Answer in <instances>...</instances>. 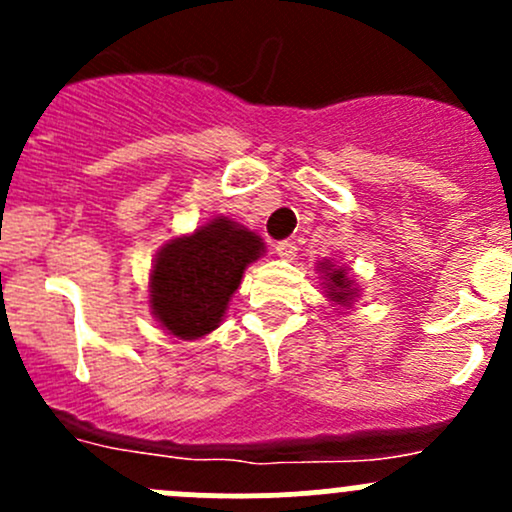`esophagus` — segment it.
I'll return each mask as SVG.
<instances>
[{
	"label": "esophagus",
	"instance_id": "obj_1",
	"mask_svg": "<svg viewBox=\"0 0 512 512\" xmlns=\"http://www.w3.org/2000/svg\"><path fill=\"white\" fill-rule=\"evenodd\" d=\"M275 255L282 257V260H294L297 257V245L289 240H282L275 245Z\"/></svg>",
	"mask_w": 512,
	"mask_h": 512
}]
</instances>
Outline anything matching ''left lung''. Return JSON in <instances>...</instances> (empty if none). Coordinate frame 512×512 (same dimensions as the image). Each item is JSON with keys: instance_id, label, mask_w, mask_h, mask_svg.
I'll list each match as a JSON object with an SVG mask.
<instances>
[{"instance_id": "8db88e82", "label": "left lung", "mask_w": 512, "mask_h": 512, "mask_svg": "<svg viewBox=\"0 0 512 512\" xmlns=\"http://www.w3.org/2000/svg\"><path fill=\"white\" fill-rule=\"evenodd\" d=\"M322 270H324V280H327V289H329V299L337 304H344L349 307L352 299L356 297V289L352 287V280L344 270L334 267L332 262H322Z\"/></svg>"}]
</instances>
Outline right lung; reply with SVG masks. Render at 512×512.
I'll list each match as a JSON object with an SVG mask.
<instances>
[{
  "label": "right lung",
  "mask_w": 512,
  "mask_h": 512,
  "mask_svg": "<svg viewBox=\"0 0 512 512\" xmlns=\"http://www.w3.org/2000/svg\"><path fill=\"white\" fill-rule=\"evenodd\" d=\"M265 252L260 237L227 218H215L158 252L151 272V309L173 337L198 339L223 319L242 272Z\"/></svg>",
  "instance_id": "obj_1"
}]
</instances>
